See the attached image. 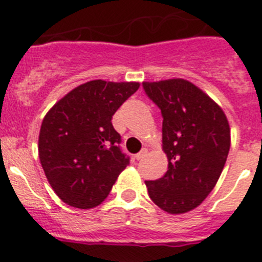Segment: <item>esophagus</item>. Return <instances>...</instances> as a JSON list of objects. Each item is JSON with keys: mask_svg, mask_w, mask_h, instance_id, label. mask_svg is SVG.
<instances>
[{"mask_svg": "<svg viewBox=\"0 0 262 262\" xmlns=\"http://www.w3.org/2000/svg\"><path fill=\"white\" fill-rule=\"evenodd\" d=\"M147 152H148L147 148H143L142 151L139 152V154H136V155H135V159H136V160H142L143 157H144L145 155H147Z\"/></svg>", "mask_w": 262, "mask_h": 262, "instance_id": "1", "label": "esophagus"}]
</instances>
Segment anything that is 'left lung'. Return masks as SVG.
I'll return each instance as SVG.
<instances>
[{
    "instance_id": "obj_1",
    "label": "left lung",
    "mask_w": 262,
    "mask_h": 262,
    "mask_svg": "<svg viewBox=\"0 0 262 262\" xmlns=\"http://www.w3.org/2000/svg\"><path fill=\"white\" fill-rule=\"evenodd\" d=\"M163 114V151L168 170L145 181L149 198L168 214L191 211L216 185L231 145L223 108L184 78L143 82Z\"/></svg>"
}]
</instances>
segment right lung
Segmentation results:
<instances>
[{
    "instance_id": "obj_1",
    "label": "right lung",
    "mask_w": 262,
    "mask_h": 262,
    "mask_svg": "<svg viewBox=\"0 0 262 262\" xmlns=\"http://www.w3.org/2000/svg\"><path fill=\"white\" fill-rule=\"evenodd\" d=\"M139 86L134 81H88L48 110L39 133V159L64 203L84 210L101 205L129 164L111 119Z\"/></svg>"
}]
</instances>
